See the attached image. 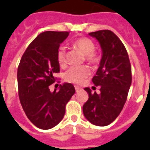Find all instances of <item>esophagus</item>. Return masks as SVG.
I'll return each instance as SVG.
<instances>
[{"label":"esophagus","mask_w":150,"mask_h":150,"mask_svg":"<svg viewBox=\"0 0 150 150\" xmlns=\"http://www.w3.org/2000/svg\"><path fill=\"white\" fill-rule=\"evenodd\" d=\"M75 91H76V93L81 91V89H82L81 88H80V87H79V86H75Z\"/></svg>","instance_id":"34e87169"}]
</instances>
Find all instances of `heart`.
Masks as SVG:
<instances>
[{
  "instance_id": "obj_1",
  "label": "heart",
  "mask_w": 150,
  "mask_h": 150,
  "mask_svg": "<svg viewBox=\"0 0 150 150\" xmlns=\"http://www.w3.org/2000/svg\"><path fill=\"white\" fill-rule=\"evenodd\" d=\"M73 46L78 48L82 54L87 61L92 64L97 63L99 57L94 51L95 44L89 38H79L74 41ZM57 59L60 65H64L66 61V50L64 47H60L57 53ZM90 74L89 68L86 65L71 67L66 71L64 75L66 82H71L74 84H81Z\"/></svg>"
}]
</instances>
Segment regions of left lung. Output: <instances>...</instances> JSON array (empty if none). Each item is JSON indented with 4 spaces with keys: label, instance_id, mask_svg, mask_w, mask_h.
<instances>
[{
    "label": "left lung",
    "instance_id": "8db88e82",
    "mask_svg": "<svg viewBox=\"0 0 150 150\" xmlns=\"http://www.w3.org/2000/svg\"><path fill=\"white\" fill-rule=\"evenodd\" d=\"M89 35L98 40L102 50L100 66L92 79L100 86V93L85 88L89 99L82 110L90 123L107 126L117 117L126 102L132 84L131 64L125 46L113 32L100 30Z\"/></svg>",
    "mask_w": 150,
    "mask_h": 150
}]
</instances>
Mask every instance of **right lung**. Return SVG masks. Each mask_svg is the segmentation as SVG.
<instances>
[{
	"label": "right lung",
	"instance_id": "obj_1",
	"mask_svg": "<svg viewBox=\"0 0 150 150\" xmlns=\"http://www.w3.org/2000/svg\"><path fill=\"white\" fill-rule=\"evenodd\" d=\"M68 32L47 31L36 36L22 55L17 79L20 103L29 120L40 129H50L63 119L65 106L75 93L71 83L60 85L59 91L49 86L60 71L57 53Z\"/></svg>",
	"mask_w": 150,
	"mask_h": 150
}]
</instances>
